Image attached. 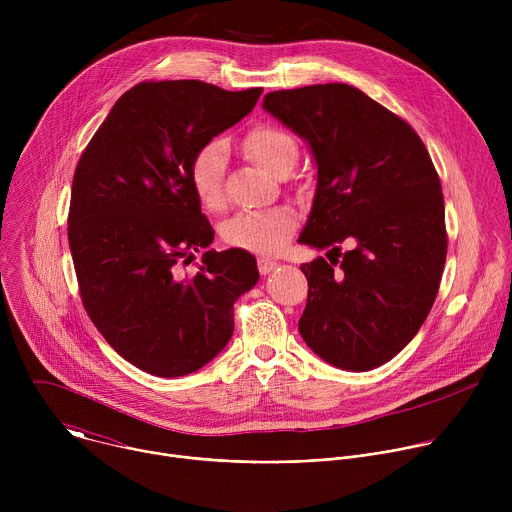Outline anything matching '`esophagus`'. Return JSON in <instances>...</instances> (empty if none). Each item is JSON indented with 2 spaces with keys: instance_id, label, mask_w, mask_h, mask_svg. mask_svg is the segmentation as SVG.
Here are the masks:
<instances>
[{
  "instance_id": "esophagus-1",
  "label": "esophagus",
  "mask_w": 512,
  "mask_h": 512,
  "mask_svg": "<svg viewBox=\"0 0 512 512\" xmlns=\"http://www.w3.org/2000/svg\"><path fill=\"white\" fill-rule=\"evenodd\" d=\"M257 267H259V273H261V275H267V273H271V271L277 267V261H273V259H269V257H259V259H257Z\"/></svg>"
}]
</instances>
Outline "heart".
<instances>
[{"label":"heart","mask_w":512,"mask_h":512,"mask_svg":"<svg viewBox=\"0 0 512 512\" xmlns=\"http://www.w3.org/2000/svg\"><path fill=\"white\" fill-rule=\"evenodd\" d=\"M245 152L269 174L281 176L298 160V141L277 125H255L243 137ZM190 184L208 210L227 206V145L223 139L202 143L190 160ZM298 227V214L291 206L279 204L259 210L237 212L223 227V239L237 249L255 253H277Z\"/></svg>","instance_id":"heart-1"}]
</instances>
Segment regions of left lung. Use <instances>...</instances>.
<instances>
[{
    "mask_svg": "<svg viewBox=\"0 0 512 512\" xmlns=\"http://www.w3.org/2000/svg\"><path fill=\"white\" fill-rule=\"evenodd\" d=\"M263 109L316 158L300 243L342 257L300 267L308 279L300 334L338 369L381 367L419 332L440 289L448 255L440 176L415 129L350 85L273 91ZM344 240L355 249L342 256Z\"/></svg>",
    "mask_w": 512,
    "mask_h": 512,
    "instance_id": "1",
    "label": "left lung"
}]
</instances>
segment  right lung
Wrapping results in <instances>:
<instances>
[{"instance_id":"obj_1","label":"right lung","mask_w":512,"mask_h":512,"mask_svg":"<svg viewBox=\"0 0 512 512\" xmlns=\"http://www.w3.org/2000/svg\"><path fill=\"white\" fill-rule=\"evenodd\" d=\"M263 89L145 81L119 97L72 178L68 245L83 306L137 369L182 377L202 369L235 330V302L257 279L245 249L206 251L214 231L190 184L202 143L241 121Z\"/></svg>"}]
</instances>
